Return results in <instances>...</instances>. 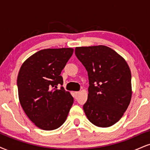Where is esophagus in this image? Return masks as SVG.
Returning a JSON list of instances; mask_svg holds the SVG:
<instances>
[{
  "instance_id": "1",
  "label": "esophagus",
  "mask_w": 150,
  "mask_h": 150,
  "mask_svg": "<svg viewBox=\"0 0 150 150\" xmlns=\"http://www.w3.org/2000/svg\"><path fill=\"white\" fill-rule=\"evenodd\" d=\"M74 94H75V97L76 98L77 96H78V95L79 94V91H75V93H74Z\"/></svg>"
}]
</instances>
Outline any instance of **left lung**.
Returning <instances> with one entry per match:
<instances>
[{"mask_svg": "<svg viewBox=\"0 0 150 150\" xmlns=\"http://www.w3.org/2000/svg\"><path fill=\"white\" fill-rule=\"evenodd\" d=\"M75 55L88 72V99L83 106L94 125L108 127L125 112L132 98V74L125 60L105 45L77 47Z\"/></svg>", "mask_w": 150, "mask_h": 150, "instance_id": "obj_1", "label": "left lung"}]
</instances>
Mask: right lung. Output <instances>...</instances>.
I'll list each match as a JSON object with an SVG mask.
<instances>
[{"instance_id": "right-lung-1", "label": "right lung", "mask_w": 150, "mask_h": 150, "mask_svg": "<svg viewBox=\"0 0 150 150\" xmlns=\"http://www.w3.org/2000/svg\"><path fill=\"white\" fill-rule=\"evenodd\" d=\"M73 48L44 49L23 64L17 77L21 105L30 120L43 130L56 129L66 120L73 98L64 87L62 71Z\"/></svg>"}]
</instances>
